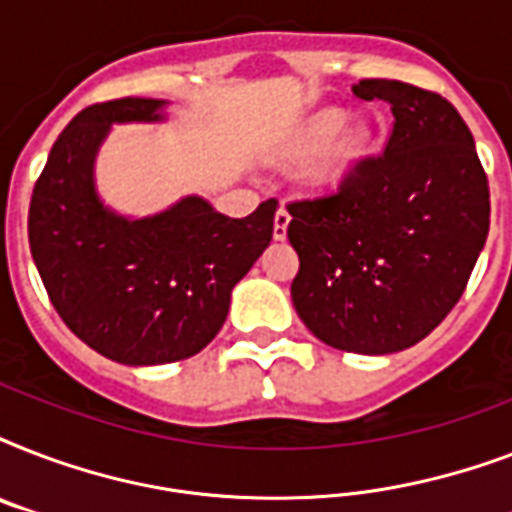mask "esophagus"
Listing matches in <instances>:
<instances>
[{"mask_svg":"<svg viewBox=\"0 0 512 512\" xmlns=\"http://www.w3.org/2000/svg\"><path fill=\"white\" fill-rule=\"evenodd\" d=\"M289 220H292V215L287 212V207H279V212H276V217H273V239L276 241L287 239Z\"/></svg>","mask_w":512,"mask_h":512,"instance_id":"esophagus-1","label":"esophagus"}]
</instances>
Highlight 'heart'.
I'll return each mask as SVG.
<instances>
[{"label":"heart","instance_id":"1","mask_svg":"<svg viewBox=\"0 0 512 512\" xmlns=\"http://www.w3.org/2000/svg\"><path fill=\"white\" fill-rule=\"evenodd\" d=\"M369 148V130L364 124L342 127L340 111H321L281 148V159L300 162L305 156L321 151L313 162L311 177L316 183H335Z\"/></svg>","mask_w":512,"mask_h":512}]
</instances>
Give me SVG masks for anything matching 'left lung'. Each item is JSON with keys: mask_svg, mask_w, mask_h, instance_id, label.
Listing matches in <instances>:
<instances>
[{"mask_svg": "<svg viewBox=\"0 0 512 512\" xmlns=\"http://www.w3.org/2000/svg\"><path fill=\"white\" fill-rule=\"evenodd\" d=\"M353 92L385 100L393 132L335 193L287 207L292 303L321 342L385 356L428 337L465 292L489 233V180L446 98L396 79Z\"/></svg>", "mask_w": 512, "mask_h": 512, "instance_id": "left-lung-1", "label": "left lung"}]
</instances>
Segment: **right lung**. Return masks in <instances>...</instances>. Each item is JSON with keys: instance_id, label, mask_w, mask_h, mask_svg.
Segmentation results:
<instances>
[{"instance_id": "add662e5", "label": "right lung", "mask_w": 512, "mask_h": 512, "mask_svg": "<svg viewBox=\"0 0 512 512\" xmlns=\"http://www.w3.org/2000/svg\"><path fill=\"white\" fill-rule=\"evenodd\" d=\"M167 100L122 98L79 111L55 140L28 207V244L55 311L100 356L156 366L215 340L231 292L273 239L279 201L247 217L183 196L148 217L100 199L95 159L114 124L164 122Z\"/></svg>"}]
</instances>
